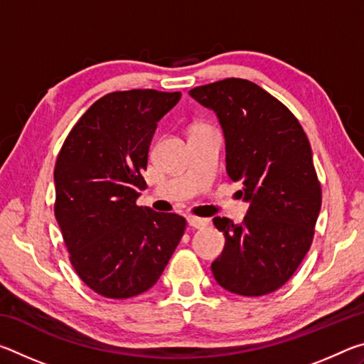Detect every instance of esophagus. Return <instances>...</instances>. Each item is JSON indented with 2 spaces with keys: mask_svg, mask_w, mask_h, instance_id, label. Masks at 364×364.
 <instances>
[{
  "mask_svg": "<svg viewBox=\"0 0 364 364\" xmlns=\"http://www.w3.org/2000/svg\"><path fill=\"white\" fill-rule=\"evenodd\" d=\"M188 223H189V226L196 228V230H202V228L208 226V220L199 218V217H188Z\"/></svg>",
  "mask_w": 364,
  "mask_h": 364,
  "instance_id": "34e87169",
  "label": "esophagus"
}]
</instances>
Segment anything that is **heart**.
Segmentation results:
<instances>
[{
  "label": "heart",
  "mask_w": 364,
  "mask_h": 364,
  "mask_svg": "<svg viewBox=\"0 0 364 364\" xmlns=\"http://www.w3.org/2000/svg\"><path fill=\"white\" fill-rule=\"evenodd\" d=\"M197 127H202V125H197Z\"/></svg>",
  "instance_id": "heart-1"
}]
</instances>
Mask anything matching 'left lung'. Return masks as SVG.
I'll list each match as a JSON object with an SVG mask.
<instances>
[{"label":"left lung","instance_id":"8db88e82","mask_svg":"<svg viewBox=\"0 0 364 364\" xmlns=\"http://www.w3.org/2000/svg\"><path fill=\"white\" fill-rule=\"evenodd\" d=\"M189 95L217 112L226 139V171L242 183L250 207L242 225L213 218L225 249L213 278L232 294L260 297L292 278L310 250L319 208L310 141L291 110L262 86L225 78Z\"/></svg>","mask_w":364,"mask_h":364}]
</instances>
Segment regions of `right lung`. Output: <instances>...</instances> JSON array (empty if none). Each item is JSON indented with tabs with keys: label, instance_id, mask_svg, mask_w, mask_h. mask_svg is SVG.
Instances as JSON below:
<instances>
[{
	"label": "right lung",
	"instance_id": "1",
	"mask_svg": "<svg viewBox=\"0 0 364 364\" xmlns=\"http://www.w3.org/2000/svg\"><path fill=\"white\" fill-rule=\"evenodd\" d=\"M181 93L114 91L91 104L67 134L54 167V215L73 269L106 299L156 284L186 220L136 204L157 122Z\"/></svg>",
	"mask_w": 364,
	"mask_h": 364
}]
</instances>
